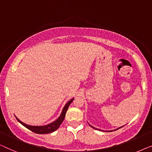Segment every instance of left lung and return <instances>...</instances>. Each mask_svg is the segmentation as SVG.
<instances>
[{"mask_svg":"<svg viewBox=\"0 0 152 152\" xmlns=\"http://www.w3.org/2000/svg\"><path fill=\"white\" fill-rule=\"evenodd\" d=\"M91 127H92L93 128H94V127H93V126H91ZM95 129H96V128H95ZM106 132H111V131H106Z\"/></svg>","mask_w":152,"mask_h":152,"instance_id":"obj_1","label":"left lung"}]
</instances>
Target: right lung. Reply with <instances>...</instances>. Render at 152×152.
<instances>
[{"instance_id":"1","label":"right lung","mask_w":152,"mask_h":152,"mask_svg":"<svg viewBox=\"0 0 152 152\" xmlns=\"http://www.w3.org/2000/svg\"><path fill=\"white\" fill-rule=\"evenodd\" d=\"M73 100H74V98L70 99L68 102H67L66 104H65V106H64L61 114L60 117H58V119H56L55 121L53 122V123L48 124V125L43 126H29V125H27V124H26L23 123V122H22L21 121H20V120L18 119L17 117H16V119L20 124H22V125H23L24 126H25L26 128H28V130H31L33 132L37 133V134H48V133H51V132H54V131H55L56 130H57V129L58 128V127H59L61 124H62V122L63 121V120H64V119H65V113H66L67 109H68L69 104L72 102H73Z\"/></svg>"}]
</instances>
